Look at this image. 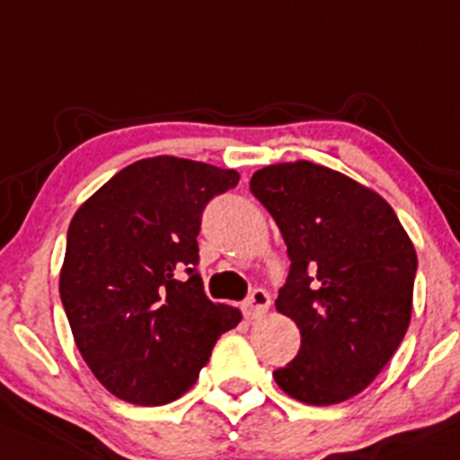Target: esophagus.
Masks as SVG:
<instances>
[{
    "instance_id": "obj_1",
    "label": "esophagus",
    "mask_w": 460,
    "mask_h": 460,
    "mask_svg": "<svg viewBox=\"0 0 460 460\" xmlns=\"http://www.w3.org/2000/svg\"><path fill=\"white\" fill-rule=\"evenodd\" d=\"M269 307H270L269 291H264V288H255V291L248 296L246 303H243V314H246V318H260Z\"/></svg>"
}]
</instances>
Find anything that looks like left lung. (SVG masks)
I'll return each instance as SVG.
<instances>
[{"label": "left lung", "instance_id": "8db88e82", "mask_svg": "<svg viewBox=\"0 0 460 460\" xmlns=\"http://www.w3.org/2000/svg\"><path fill=\"white\" fill-rule=\"evenodd\" d=\"M251 191L291 260L275 307L303 336L275 382L305 404H339L382 373L409 330L413 243L382 196L312 162L260 169Z\"/></svg>", "mask_w": 460, "mask_h": 460}]
</instances>
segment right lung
I'll return each mask as SVG.
<instances>
[{
  "label": "right lung",
  "instance_id": "obj_1",
  "mask_svg": "<svg viewBox=\"0 0 460 460\" xmlns=\"http://www.w3.org/2000/svg\"><path fill=\"white\" fill-rule=\"evenodd\" d=\"M237 182L233 169L148 157L74 214L60 300L85 364L119 400H178L218 336L242 321L237 309L205 296L196 273L205 208Z\"/></svg>",
  "mask_w": 460,
  "mask_h": 460
}]
</instances>
